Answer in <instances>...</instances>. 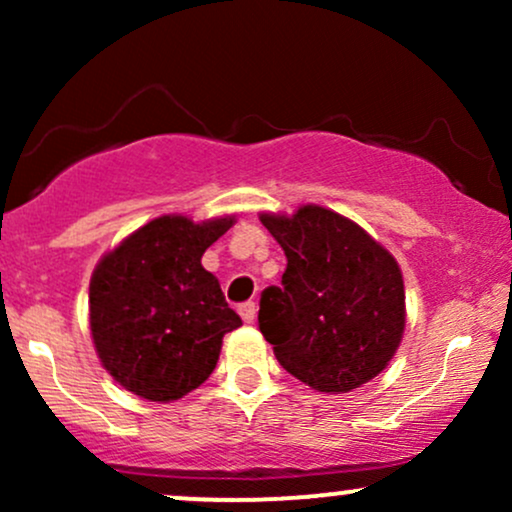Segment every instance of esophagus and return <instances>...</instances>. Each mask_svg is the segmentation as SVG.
<instances>
[{"label": "esophagus", "instance_id": "1", "mask_svg": "<svg viewBox=\"0 0 512 512\" xmlns=\"http://www.w3.org/2000/svg\"><path fill=\"white\" fill-rule=\"evenodd\" d=\"M238 313H240V317H243V322H255V315H257V305L252 303V301H248V303H243V305H238Z\"/></svg>", "mask_w": 512, "mask_h": 512}]
</instances>
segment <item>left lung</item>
Returning a JSON list of instances; mask_svg holds the SVG:
<instances>
[{"label":"left lung","mask_w":512,"mask_h":512,"mask_svg":"<svg viewBox=\"0 0 512 512\" xmlns=\"http://www.w3.org/2000/svg\"><path fill=\"white\" fill-rule=\"evenodd\" d=\"M260 221L286 255L279 286L260 298V332L276 361L317 392L373 380L404 334V281L395 257L337 211L303 204Z\"/></svg>","instance_id":"obj_1"}]
</instances>
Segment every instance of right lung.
<instances>
[{"label": "right lung", "instance_id": "add662e5", "mask_svg": "<svg viewBox=\"0 0 512 512\" xmlns=\"http://www.w3.org/2000/svg\"><path fill=\"white\" fill-rule=\"evenodd\" d=\"M236 216L144 223L96 264L88 286L91 337L103 368L132 395L173 402L209 378L223 334L243 325L202 255Z\"/></svg>", "mask_w": 512, "mask_h": 512}]
</instances>
